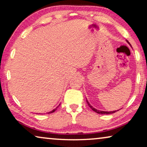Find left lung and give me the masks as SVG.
I'll use <instances>...</instances> for the list:
<instances>
[{"label": "left lung", "instance_id": "obj_1", "mask_svg": "<svg viewBox=\"0 0 147 147\" xmlns=\"http://www.w3.org/2000/svg\"><path fill=\"white\" fill-rule=\"evenodd\" d=\"M126 42H127V43L129 44L130 45H131L130 44V43L129 42H128V41H126ZM86 102H87V104H88V105L89 106V107L91 108V109L93 110V111H94L95 112H96V113H98V114H113V113H114V112H117L118 110H114V111H110V112H108V111H102V110H98V109H96V108H94L93 106H92L91 104H90V103H89V102L88 101V100L86 99Z\"/></svg>", "mask_w": 147, "mask_h": 147}]
</instances>
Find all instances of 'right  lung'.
<instances>
[{
  "label": "right lung",
  "instance_id": "obj_1",
  "mask_svg": "<svg viewBox=\"0 0 147 147\" xmlns=\"http://www.w3.org/2000/svg\"><path fill=\"white\" fill-rule=\"evenodd\" d=\"M59 105H60V104H59ZM58 106H57V107H58ZM57 107H56L55 108V109H53V110H51V111H50V112H48V114H50V113H53V112H55V110H57Z\"/></svg>",
  "mask_w": 147,
  "mask_h": 147
}]
</instances>
